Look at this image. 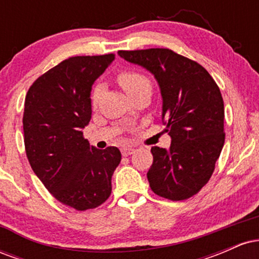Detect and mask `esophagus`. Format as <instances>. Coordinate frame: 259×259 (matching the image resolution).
<instances>
[{"label":"esophagus","instance_id":"34e87169","mask_svg":"<svg viewBox=\"0 0 259 259\" xmlns=\"http://www.w3.org/2000/svg\"><path fill=\"white\" fill-rule=\"evenodd\" d=\"M120 151H121V154H123L124 157L130 156V154H133L134 152H135V150H134V148H132V147H123Z\"/></svg>","mask_w":259,"mask_h":259}]
</instances>
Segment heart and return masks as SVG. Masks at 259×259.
Instances as JSON below:
<instances>
[{
    "label": "heart",
    "mask_w": 259,
    "mask_h": 259,
    "mask_svg": "<svg viewBox=\"0 0 259 259\" xmlns=\"http://www.w3.org/2000/svg\"><path fill=\"white\" fill-rule=\"evenodd\" d=\"M118 82H119L121 88L124 89V91L126 92L127 95H132L134 92L141 90V89L147 88L151 89V82L146 76L142 75L138 72H134V70H124L118 74ZM101 95V86L97 85L96 88L94 89L91 95L92 103H96L97 100H99Z\"/></svg>",
    "instance_id": "1"
}]
</instances>
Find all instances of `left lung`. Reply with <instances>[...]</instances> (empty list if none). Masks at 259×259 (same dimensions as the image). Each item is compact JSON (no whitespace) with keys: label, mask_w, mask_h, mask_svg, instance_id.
<instances>
[{"label":"left lung","mask_w":259,"mask_h":259,"mask_svg":"<svg viewBox=\"0 0 259 259\" xmlns=\"http://www.w3.org/2000/svg\"><path fill=\"white\" fill-rule=\"evenodd\" d=\"M120 58L150 72L162 96V121L171 142L151 148V189L171 201L191 197L212 177L224 146V102L209 73L168 49L118 51Z\"/></svg>","instance_id":"obj_1"}]
</instances>
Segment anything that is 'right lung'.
<instances>
[{"mask_svg": "<svg viewBox=\"0 0 259 259\" xmlns=\"http://www.w3.org/2000/svg\"><path fill=\"white\" fill-rule=\"evenodd\" d=\"M114 55L76 56L36 79L24 103V144L32 170L59 202L86 210L112 192V175L121 154L99 150L82 138L91 119L92 85Z\"/></svg>", "mask_w": 259, "mask_h": 259, "instance_id": "obj_1", "label": "right lung"}]
</instances>
